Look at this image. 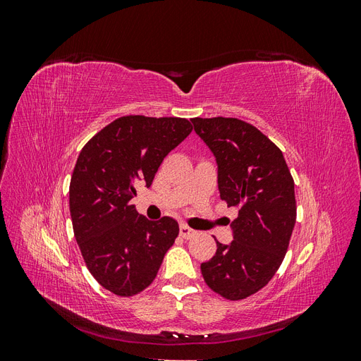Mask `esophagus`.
<instances>
[{
    "mask_svg": "<svg viewBox=\"0 0 361 361\" xmlns=\"http://www.w3.org/2000/svg\"><path fill=\"white\" fill-rule=\"evenodd\" d=\"M179 233H180V236H182L183 239H190V238H194L195 235H197V232H195L194 228L188 227L187 224H180V227H179Z\"/></svg>",
    "mask_w": 361,
    "mask_h": 361,
    "instance_id": "esophagus-1",
    "label": "esophagus"
}]
</instances>
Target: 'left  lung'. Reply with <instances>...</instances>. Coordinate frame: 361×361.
Returning <instances> with one entry per match:
<instances>
[{"mask_svg": "<svg viewBox=\"0 0 361 361\" xmlns=\"http://www.w3.org/2000/svg\"><path fill=\"white\" fill-rule=\"evenodd\" d=\"M191 122L215 157L220 197L239 207L233 241H216L202 274L221 297L243 300L274 277L286 255L297 218L293 179L281 150L253 125L226 117Z\"/></svg>", "mask_w": 361, "mask_h": 361, "instance_id": "left-lung-1", "label": "left lung"}]
</instances>
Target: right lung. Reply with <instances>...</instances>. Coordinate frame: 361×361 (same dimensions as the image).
<instances>
[{
  "label": "right lung",
  "instance_id": "right-lung-1",
  "mask_svg": "<svg viewBox=\"0 0 361 361\" xmlns=\"http://www.w3.org/2000/svg\"><path fill=\"white\" fill-rule=\"evenodd\" d=\"M192 130L187 118L126 116L87 143L71 179L69 206L76 243L101 286L133 297L155 280L179 235L170 216L150 221L133 204L149 188L162 159Z\"/></svg>",
  "mask_w": 361,
  "mask_h": 361
}]
</instances>
